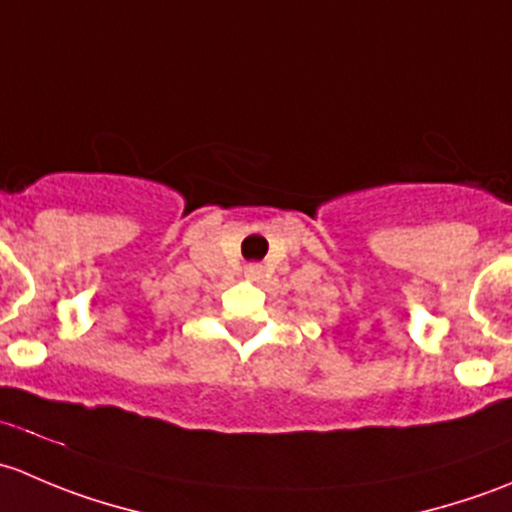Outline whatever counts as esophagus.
I'll return each instance as SVG.
<instances>
[{
	"mask_svg": "<svg viewBox=\"0 0 512 512\" xmlns=\"http://www.w3.org/2000/svg\"><path fill=\"white\" fill-rule=\"evenodd\" d=\"M247 277H250V280H260L262 277V267H247Z\"/></svg>",
	"mask_w": 512,
	"mask_h": 512,
	"instance_id": "34e87169",
	"label": "esophagus"
}]
</instances>
